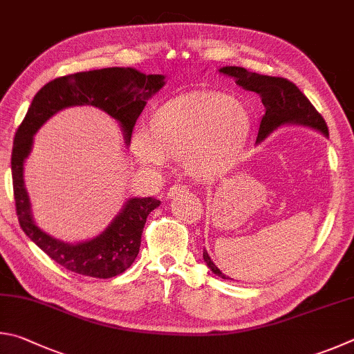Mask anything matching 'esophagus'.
Masks as SVG:
<instances>
[{
  "mask_svg": "<svg viewBox=\"0 0 354 354\" xmlns=\"http://www.w3.org/2000/svg\"><path fill=\"white\" fill-rule=\"evenodd\" d=\"M185 191H188V187H187V185H180V183H177V185H172V187L169 188V193H167V196H169V197H174L176 194L185 193Z\"/></svg>",
  "mask_w": 354,
  "mask_h": 354,
  "instance_id": "obj_1",
  "label": "esophagus"
}]
</instances>
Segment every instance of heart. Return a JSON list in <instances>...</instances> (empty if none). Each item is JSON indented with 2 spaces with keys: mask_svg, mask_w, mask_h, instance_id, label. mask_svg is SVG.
Masks as SVG:
<instances>
[{
  "mask_svg": "<svg viewBox=\"0 0 354 354\" xmlns=\"http://www.w3.org/2000/svg\"><path fill=\"white\" fill-rule=\"evenodd\" d=\"M252 115L244 104L219 91H196L166 101L136 133V157L147 166L183 160L201 180L232 169L249 141Z\"/></svg>",
  "mask_w": 354,
  "mask_h": 354,
  "instance_id": "1",
  "label": "heart"
}]
</instances>
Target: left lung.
<instances>
[{
  "label": "left lung",
  "mask_w": 354,
  "mask_h": 354,
  "mask_svg": "<svg viewBox=\"0 0 354 354\" xmlns=\"http://www.w3.org/2000/svg\"><path fill=\"white\" fill-rule=\"evenodd\" d=\"M219 73L234 79V82L249 91H255L259 95L266 109V115L259 124L258 141H263L270 132L283 124H303L313 129L320 130L328 136V126L311 101L303 95L299 86L284 77L264 76V74L250 73L241 66H224ZM203 259L209 269L216 275L230 280L227 275L216 268L208 252L203 249Z\"/></svg>",
  "instance_id": "left-lung-1"
}]
</instances>
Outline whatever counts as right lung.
Listing matches in <instances>:
<instances>
[{"label":"right lung","mask_w":354,"mask_h":354,"mask_svg":"<svg viewBox=\"0 0 354 354\" xmlns=\"http://www.w3.org/2000/svg\"><path fill=\"white\" fill-rule=\"evenodd\" d=\"M163 79L161 74L146 76L133 68L118 66L62 76L41 86L18 126L10 158L18 222L28 238L65 269L95 278H111L127 270L140 252L147 216L160 205V201L153 197L127 201L107 230L91 241L65 244L51 238L35 225L23 180V163L32 147L34 133L59 110L88 104L121 124L129 145L146 101L163 86Z\"/></svg>","instance_id":"add662e5"}]
</instances>
